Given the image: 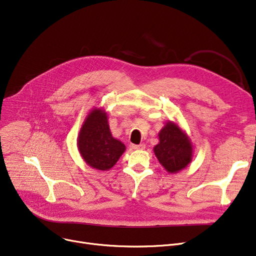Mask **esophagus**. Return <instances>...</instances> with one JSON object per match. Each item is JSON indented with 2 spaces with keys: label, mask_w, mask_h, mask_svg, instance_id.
Returning a JSON list of instances; mask_svg holds the SVG:
<instances>
[{
  "label": "esophagus",
  "mask_w": 256,
  "mask_h": 256,
  "mask_svg": "<svg viewBox=\"0 0 256 256\" xmlns=\"http://www.w3.org/2000/svg\"><path fill=\"white\" fill-rule=\"evenodd\" d=\"M130 147L132 150H144L145 148V145L144 144H139V145H137V144H130Z\"/></svg>",
  "instance_id": "34e87169"
}]
</instances>
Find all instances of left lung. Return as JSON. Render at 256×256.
<instances>
[{"label":"left lung","mask_w":256,"mask_h":256,"mask_svg":"<svg viewBox=\"0 0 256 256\" xmlns=\"http://www.w3.org/2000/svg\"><path fill=\"white\" fill-rule=\"evenodd\" d=\"M160 143L154 146L158 162L168 172H178L192 160V146L186 134L176 124L169 122L158 134Z\"/></svg>","instance_id":"8db88e82"}]
</instances>
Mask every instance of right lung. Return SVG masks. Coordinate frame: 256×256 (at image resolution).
<instances>
[{"instance_id": "obj_1", "label": "right lung", "mask_w": 256, "mask_h": 256, "mask_svg": "<svg viewBox=\"0 0 256 256\" xmlns=\"http://www.w3.org/2000/svg\"><path fill=\"white\" fill-rule=\"evenodd\" d=\"M78 146L85 162L98 170L112 168L126 150L124 144L112 137L106 114L98 109L89 113L80 128Z\"/></svg>"}]
</instances>
